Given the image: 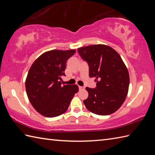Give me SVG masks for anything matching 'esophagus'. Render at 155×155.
I'll return each mask as SVG.
<instances>
[{
    "label": "esophagus",
    "instance_id": "1",
    "mask_svg": "<svg viewBox=\"0 0 155 155\" xmlns=\"http://www.w3.org/2000/svg\"><path fill=\"white\" fill-rule=\"evenodd\" d=\"M78 88H79V90L80 91H83L84 89V87H82V86H78Z\"/></svg>",
    "mask_w": 155,
    "mask_h": 155
}]
</instances>
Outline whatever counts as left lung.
<instances>
[{
  "label": "left lung",
  "instance_id": "1",
  "mask_svg": "<svg viewBox=\"0 0 155 155\" xmlns=\"http://www.w3.org/2000/svg\"><path fill=\"white\" fill-rule=\"evenodd\" d=\"M78 52L89 67V77L94 78L95 88L86 87L88 97L83 103L91 113L109 115L123 104L129 87V74L120 56L104 45L78 48Z\"/></svg>",
  "mask_w": 155,
  "mask_h": 155
}]
</instances>
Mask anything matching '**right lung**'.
Returning a JSON list of instances; mask_svg holds the SVG:
<instances>
[{"mask_svg": "<svg viewBox=\"0 0 155 155\" xmlns=\"http://www.w3.org/2000/svg\"><path fill=\"white\" fill-rule=\"evenodd\" d=\"M75 50H52L42 54L33 62L25 81L30 103L38 113L55 117L64 113L78 91L77 84H62L66 62Z\"/></svg>", "mask_w": 155, "mask_h": 155, "instance_id": "right-lung-1", "label": "right lung"}]
</instances>
